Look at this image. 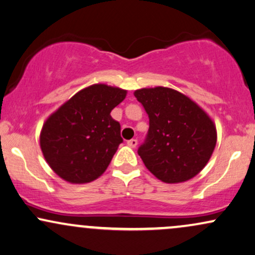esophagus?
Listing matches in <instances>:
<instances>
[{
	"instance_id": "34e87169",
	"label": "esophagus",
	"mask_w": 255,
	"mask_h": 255,
	"mask_svg": "<svg viewBox=\"0 0 255 255\" xmlns=\"http://www.w3.org/2000/svg\"><path fill=\"white\" fill-rule=\"evenodd\" d=\"M127 144L131 148H135L137 146V140H136V138H131V140L127 141Z\"/></svg>"
}]
</instances>
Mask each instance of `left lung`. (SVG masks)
<instances>
[{"label": "left lung", "mask_w": 255, "mask_h": 255, "mask_svg": "<svg viewBox=\"0 0 255 255\" xmlns=\"http://www.w3.org/2000/svg\"><path fill=\"white\" fill-rule=\"evenodd\" d=\"M134 95L149 118L146 140L137 149L144 166L167 183L194 178L207 165L217 144L211 118L174 89L142 88Z\"/></svg>", "instance_id": "obj_1"}]
</instances>
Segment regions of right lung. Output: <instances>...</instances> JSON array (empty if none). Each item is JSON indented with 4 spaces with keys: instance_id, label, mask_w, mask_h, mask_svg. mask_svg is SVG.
Segmentation results:
<instances>
[{
    "instance_id": "1",
    "label": "right lung",
    "mask_w": 255,
    "mask_h": 255,
    "mask_svg": "<svg viewBox=\"0 0 255 255\" xmlns=\"http://www.w3.org/2000/svg\"><path fill=\"white\" fill-rule=\"evenodd\" d=\"M124 89L93 85L80 90L51 114L40 143L48 165L70 183L98 179L122 143L121 126L111 112L126 98Z\"/></svg>"
}]
</instances>
